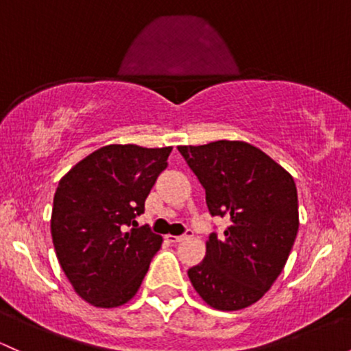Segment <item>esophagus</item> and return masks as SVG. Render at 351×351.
Instances as JSON below:
<instances>
[{
    "label": "esophagus",
    "mask_w": 351,
    "mask_h": 351,
    "mask_svg": "<svg viewBox=\"0 0 351 351\" xmlns=\"http://www.w3.org/2000/svg\"><path fill=\"white\" fill-rule=\"evenodd\" d=\"M191 237V230H188L184 234H180V237H173V234H168V241H171V243H182V241L188 240V238Z\"/></svg>",
    "instance_id": "obj_1"
}]
</instances>
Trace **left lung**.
<instances>
[{"label": "left lung", "instance_id": "obj_1", "mask_svg": "<svg viewBox=\"0 0 351 351\" xmlns=\"http://www.w3.org/2000/svg\"><path fill=\"white\" fill-rule=\"evenodd\" d=\"M206 193L211 217L230 218L221 238L211 233L206 256L188 269L210 306L234 311L256 303L287 263L298 232L293 178L256 146L219 140L178 146Z\"/></svg>", "mask_w": 351, "mask_h": 351}]
</instances>
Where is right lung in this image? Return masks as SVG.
I'll use <instances>...</instances> for the list:
<instances>
[{
	"instance_id": "right-lung-1",
	"label": "right lung",
	"mask_w": 351,
	"mask_h": 351,
	"mask_svg": "<svg viewBox=\"0 0 351 351\" xmlns=\"http://www.w3.org/2000/svg\"><path fill=\"white\" fill-rule=\"evenodd\" d=\"M171 146L108 145L75 165L56 188L51 237L75 291L91 305L132 300L163 238L138 226L145 202L168 167Z\"/></svg>"
}]
</instances>
